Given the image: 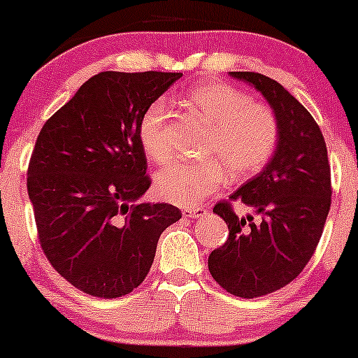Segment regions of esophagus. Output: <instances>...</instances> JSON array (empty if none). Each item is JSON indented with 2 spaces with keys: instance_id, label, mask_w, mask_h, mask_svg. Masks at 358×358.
I'll use <instances>...</instances> for the list:
<instances>
[{
  "instance_id": "1",
  "label": "esophagus",
  "mask_w": 358,
  "mask_h": 358,
  "mask_svg": "<svg viewBox=\"0 0 358 358\" xmlns=\"http://www.w3.org/2000/svg\"><path fill=\"white\" fill-rule=\"evenodd\" d=\"M207 213V208L203 207H193V208H183V215L185 217H202Z\"/></svg>"
}]
</instances>
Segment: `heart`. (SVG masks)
<instances>
[{"label": "heart", "instance_id": "obj_1", "mask_svg": "<svg viewBox=\"0 0 358 358\" xmlns=\"http://www.w3.org/2000/svg\"><path fill=\"white\" fill-rule=\"evenodd\" d=\"M187 102L210 126L203 146L207 159L175 163L155 176L156 193L180 207L202 202L219 190L229 173L236 180L259 173L279 141L276 114L232 85L203 82L190 89ZM168 117L166 102L155 101L139 122V141L156 163H166L173 155L166 134Z\"/></svg>", "mask_w": 358, "mask_h": 358}]
</instances>
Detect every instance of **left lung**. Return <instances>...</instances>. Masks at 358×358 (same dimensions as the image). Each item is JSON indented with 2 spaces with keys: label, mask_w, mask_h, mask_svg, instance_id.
<instances>
[{
  "label": "left lung",
  "mask_w": 358,
  "mask_h": 358,
  "mask_svg": "<svg viewBox=\"0 0 358 358\" xmlns=\"http://www.w3.org/2000/svg\"><path fill=\"white\" fill-rule=\"evenodd\" d=\"M264 96L279 122V141L261 173L219 202L229 239L208 256L212 278L227 293L257 298L281 289L313 256L331 205L327 145L308 110L276 80L256 72H229ZM232 201L258 219L235 215Z\"/></svg>",
  "instance_id": "obj_1"
}]
</instances>
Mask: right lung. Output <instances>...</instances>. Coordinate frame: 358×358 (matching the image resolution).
Returning a JSON list of instances; mask_svg holds the SVG:
<instances>
[{
    "instance_id": "add662e5",
    "label": "right lung",
    "mask_w": 358,
    "mask_h": 358,
    "mask_svg": "<svg viewBox=\"0 0 358 358\" xmlns=\"http://www.w3.org/2000/svg\"><path fill=\"white\" fill-rule=\"evenodd\" d=\"M180 72H101L45 122L28 165L42 249L62 278L97 298L145 281L159 236L182 219L170 203L138 202L150 188L143 114Z\"/></svg>"
}]
</instances>
